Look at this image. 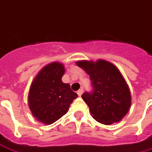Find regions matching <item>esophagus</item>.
Listing matches in <instances>:
<instances>
[{
    "instance_id": "esophagus-1",
    "label": "esophagus",
    "mask_w": 152,
    "mask_h": 152,
    "mask_svg": "<svg viewBox=\"0 0 152 152\" xmlns=\"http://www.w3.org/2000/svg\"><path fill=\"white\" fill-rule=\"evenodd\" d=\"M83 89H80V90H79V91H77V94L79 95V96H82V94H83Z\"/></svg>"
}]
</instances>
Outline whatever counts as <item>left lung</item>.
<instances>
[{"mask_svg": "<svg viewBox=\"0 0 152 152\" xmlns=\"http://www.w3.org/2000/svg\"><path fill=\"white\" fill-rule=\"evenodd\" d=\"M76 64L91 77L93 91L85 92L82 98L93 118L106 125L122 120L131 106V93L119 69L102 59L79 61Z\"/></svg>", "mask_w": 152, "mask_h": 152, "instance_id": "left-lung-1", "label": "left lung"}]
</instances>
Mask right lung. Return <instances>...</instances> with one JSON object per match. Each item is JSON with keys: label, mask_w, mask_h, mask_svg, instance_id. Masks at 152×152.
<instances>
[{"label": "right lung", "mask_w": 152, "mask_h": 152, "mask_svg": "<svg viewBox=\"0 0 152 152\" xmlns=\"http://www.w3.org/2000/svg\"><path fill=\"white\" fill-rule=\"evenodd\" d=\"M64 65L54 61L45 66L31 83L28 102L35 119L46 125L51 124L67 113L70 104L78 95L70 85L61 81Z\"/></svg>", "instance_id": "add662e5"}]
</instances>
